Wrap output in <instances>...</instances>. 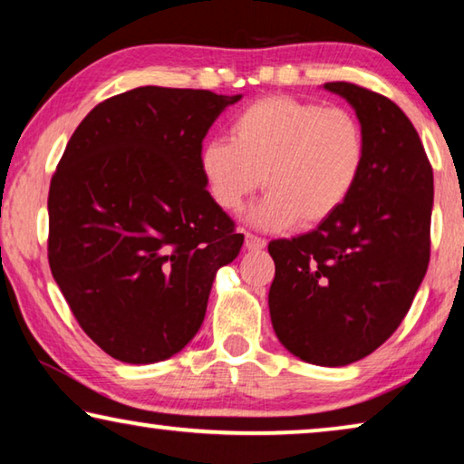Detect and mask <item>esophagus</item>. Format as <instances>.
Instances as JSON below:
<instances>
[{
    "label": "esophagus",
    "instance_id": "esophagus-1",
    "mask_svg": "<svg viewBox=\"0 0 464 464\" xmlns=\"http://www.w3.org/2000/svg\"><path fill=\"white\" fill-rule=\"evenodd\" d=\"M265 246H266V241L258 237V235L246 233V247H247V250H262Z\"/></svg>",
    "mask_w": 464,
    "mask_h": 464
}]
</instances>
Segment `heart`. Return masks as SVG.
Here are the masks:
<instances>
[{
	"label": "heart",
	"mask_w": 464,
	"mask_h": 464,
	"mask_svg": "<svg viewBox=\"0 0 464 464\" xmlns=\"http://www.w3.org/2000/svg\"><path fill=\"white\" fill-rule=\"evenodd\" d=\"M364 133L350 110L273 95L246 106L231 122V141L199 151L206 189L235 212L265 185L252 220L262 229L319 227L348 202L364 169Z\"/></svg>",
	"instance_id": "1"
}]
</instances>
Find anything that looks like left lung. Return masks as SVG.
Instances as JSON below:
<instances>
[{"label":"left lung","instance_id":"obj_1","mask_svg":"<svg viewBox=\"0 0 464 464\" xmlns=\"http://www.w3.org/2000/svg\"><path fill=\"white\" fill-rule=\"evenodd\" d=\"M356 110L364 169L348 202L314 231L273 239L268 292L279 342L310 364L375 352L409 313L430 265L433 170L417 129L385 95L324 82Z\"/></svg>","mask_w":464,"mask_h":464}]
</instances>
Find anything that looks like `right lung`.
Wrapping results in <instances>:
<instances>
[{
	"label": "right lung",
	"mask_w": 464,
	"mask_h": 464,
	"mask_svg": "<svg viewBox=\"0 0 464 464\" xmlns=\"http://www.w3.org/2000/svg\"><path fill=\"white\" fill-rule=\"evenodd\" d=\"M241 95L137 87L74 130L50 183L47 258L81 329L116 361L160 362L202 327L244 235L212 202L199 151Z\"/></svg>",
	"instance_id": "right-lung-1"
}]
</instances>
